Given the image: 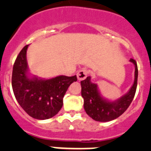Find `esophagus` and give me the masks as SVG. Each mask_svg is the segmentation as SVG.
I'll list each match as a JSON object with an SVG mask.
<instances>
[{
  "label": "esophagus",
  "mask_w": 151,
  "mask_h": 151,
  "mask_svg": "<svg viewBox=\"0 0 151 151\" xmlns=\"http://www.w3.org/2000/svg\"><path fill=\"white\" fill-rule=\"evenodd\" d=\"M87 74H88V71L85 68H83V69L80 70L77 74V77L79 81L85 80L87 77Z\"/></svg>",
  "instance_id": "1"
}]
</instances>
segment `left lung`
<instances>
[{
  "label": "left lung",
  "instance_id": "left-lung-1",
  "mask_svg": "<svg viewBox=\"0 0 151 151\" xmlns=\"http://www.w3.org/2000/svg\"><path fill=\"white\" fill-rule=\"evenodd\" d=\"M129 61L134 65V80L129 91L118 99L112 101L104 98L97 84L91 82L90 76L81 81V95L84 99V109L86 113L94 121L108 122L116 119L132 103L137 85L138 69L135 60L131 58Z\"/></svg>",
  "mask_w": 151,
  "mask_h": 151
}]
</instances>
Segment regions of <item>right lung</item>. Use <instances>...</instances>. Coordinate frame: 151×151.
I'll return each mask as SVG.
<instances>
[{"label": "right lung", "instance_id": "obj_1", "mask_svg": "<svg viewBox=\"0 0 151 151\" xmlns=\"http://www.w3.org/2000/svg\"><path fill=\"white\" fill-rule=\"evenodd\" d=\"M29 45L22 48L13 66L12 85L14 94L21 107L35 119L54 117L63 106V99L77 76L59 75L44 79L31 75L27 62Z\"/></svg>", "mask_w": 151, "mask_h": 151}]
</instances>
